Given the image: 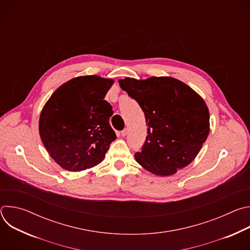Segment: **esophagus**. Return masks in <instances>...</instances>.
Segmentation results:
<instances>
[{"instance_id":"obj_1","label":"esophagus","mask_w":250,"mask_h":250,"mask_svg":"<svg viewBox=\"0 0 250 250\" xmlns=\"http://www.w3.org/2000/svg\"><path fill=\"white\" fill-rule=\"evenodd\" d=\"M127 132H128V129H127V128H125L124 130L121 131V135H122V136H125V135L127 134Z\"/></svg>"}]
</instances>
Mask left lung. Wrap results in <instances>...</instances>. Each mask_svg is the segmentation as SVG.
<instances>
[{"instance_id":"obj_1","label":"left lung","mask_w":250,"mask_h":250,"mask_svg":"<svg viewBox=\"0 0 250 250\" xmlns=\"http://www.w3.org/2000/svg\"><path fill=\"white\" fill-rule=\"evenodd\" d=\"M121 88L144 111L147 136L135 160L149 172L169 176L189 165L209 131L204 100L189 86L171 77L119 80Z\"/></svg>"}]
</instances>
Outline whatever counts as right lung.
<instances>
[{"instance_id":"right-lung-1","label":"right lung","mask_w":250,"mask_h":250,"mask_svg":"<svg viewBox=\"0 0 250 250\" xmlns=\"http://www.w3.org/2000/svg\"><path fill=\"white\" fill-rule=\"evenodd\" d=\"M114 81L81 76L60 86L43 106L40 134L50 156L68 171H82L104 159L116 133L104 100Z\"/></svg>"}]
</instances>
